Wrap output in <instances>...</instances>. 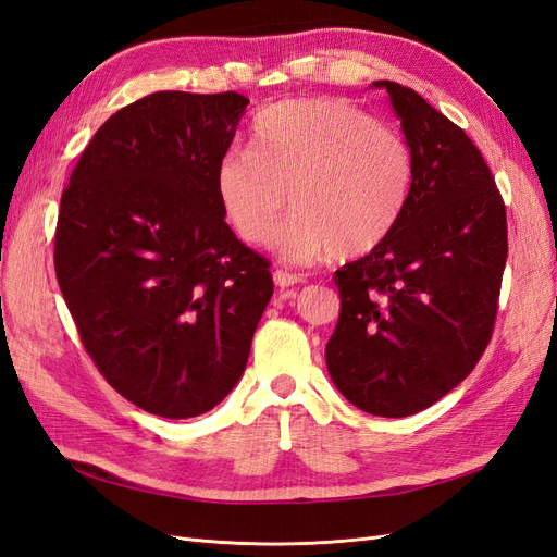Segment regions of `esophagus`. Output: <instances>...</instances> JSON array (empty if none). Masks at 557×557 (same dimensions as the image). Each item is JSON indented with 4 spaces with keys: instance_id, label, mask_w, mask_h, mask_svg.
Listing matches in <instances>:
<instances>
[{
    "instance_id": "1",
    "label": "esophagus",
    "mask_w": 557,
    "mask_h": 557,
    "mask_svg": "<svg viewBox=\"0 0 557 557\" xmlns=\"http://www.w3.org/2000/svg\"><path fill=\"white\" fill-rule=\"evenodd\" d=\"M274 283L278 285V288H293V285H299L301 283V276L299 274H293V272H283V269H276L274 272Z\"/></svg>"
}]
</instances>
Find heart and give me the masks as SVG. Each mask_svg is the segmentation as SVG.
Here are the masks:
<instances>
[{"label": "heart", "instance_id": "1", "mask_svg": "<svg viewBox=\"0 0 557 557\" xmlns=\"http://www.w3.org/2000/svg\"><path fill=\"white\" fill-rule=\"evenodd\" d=\"M215 197L239 239H274L285 199L288 225L278 252L313 262L336 252L364 256L379 248L407 209L413 156L401 134L342 99H290L264 109L250 146L218 160Z\"/></svg>", "mask_w": 557, "mask_h": 557}]
</instances>
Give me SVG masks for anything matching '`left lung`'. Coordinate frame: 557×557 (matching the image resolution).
<instances>
[{
    "label": "left lung",
    "instance_id": "1",
    "mask_svg": "<svg viewBox=\"0 0 557 557\" xmlns=\"http://www.w3.org/2000/svg\"><path fill=\"white\" fill-rule=\"evenodd\" d=\"M391 95L411 146L413 183L397 227L334 274L339 320L330 376L358 409L404 418L465 381L491 344L507 264V207L465 129L416 90Z\"/></svg>",
    "mask_w": 557,
    "mask_h": 557
}]
</instances>
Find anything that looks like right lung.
Listing matches in <instances>:
<instances>
[{
    "instance_id": "right-lung-1",
    "label": "right lung",
    "mask_w": 557,
    "mask_h": 557,
    "mask_svg": "<svg viewBox=\"0 0 557 557\" xmlns=\"http://www.w3.org/2000/svg\"><path fill=\"white\" fill-rule=\"evenodd\" d=\"M248 99L162 90L115 111L62 190L55 276L113 391L162 418L211 411L244 374L274 293L237 239L215 166Z\"/></svg>"
}]
</instances>
